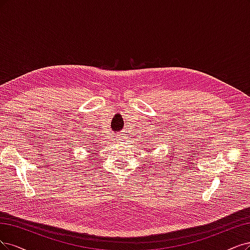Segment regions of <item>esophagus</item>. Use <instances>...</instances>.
Wrapping results in <instances>:
<instances>
[{"label":"esophagus","mask_w":250,"mask_h":250,"mask_svg":"<svg viewBox=\"0 0 250 250\" xmlns=\"http://www.w3.org/2000/svg\"><path fill=\"white\" fill-rule=\"evenodd\" d=\"M118 140H123V138H122V136H120V137H118Z\"/></svg>","instance_id":"esophagus-1"}]
</instances>
